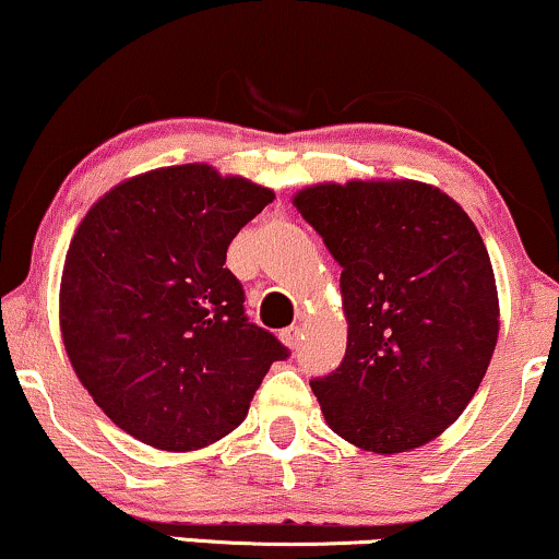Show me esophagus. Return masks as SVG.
<instances>
[{
  "label": "esophagus",
  "mask_w": 559,
  "mask_h": 559,
  "mask_svg": "<svg viewBox=\"0 0 559 559\" xmlns=\"http://www.w3.org/2000/svg\"><path fill=\"white\" fill-rule=\"evenodd\" d=\"M281 341H284L288 348H296V345H299V341H301V330L299 328L281 330Z\"/></svg>",
  "instance_id": "esophagus-1"
}]
</instances>
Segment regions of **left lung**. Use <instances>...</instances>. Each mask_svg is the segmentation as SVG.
<instances>
[{"label":"left lung","mask_w":559,"mask_h":559,"mask_svg":"<svg viewBox=\"0 0 559 559\" xmlns=\"http://www.w3.org/2000/svg\"><path fill=\"white\" fill-rule=\"evenodd\" d=\"M294 206L343 267L345 358L312 392L328 426L373 454L441 436L490 366L498 292L483 237L447 193L415 180L299 190Z\"/></svg>","instance_id":"1"}]
</instances>
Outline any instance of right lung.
I'll list each match as a JSON object with an SVG mask.
<instances>
[{
  "mask_svg": "<svg viewBox=\"0 0 559 559\" xmlns=\"http://www.w3.org/2000/svg\"><path fill=\"white\" fill-rule=\"evenodd\" d=\"M273 190L209 165L162 167L105 193L69 245L61 335L97 407L139 441L193 451L231 433L288 348L245 314L224 267Z\"/></svg>",
  "mask_w": 559,
  "mask_h": 559,
  "instance_id": "add662e5",
  "label": "right lung"
}]
</instances>
